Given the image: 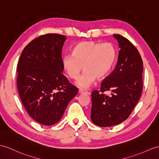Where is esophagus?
Returning a JSON list of instances; mask_svg holds the SVG:
<instances>
[{"mask_svg": "<svg viewBox=\"0 0 159 159\" xmlns=\"http://www.w3.org/2000/svg\"><path fill=\"white\" fill-rule=\"evenodd\" d=\"M79 92L81 94H89V92H87V91H85V90L82 89H80L79 90Z\"/></svg>", "mask_w": 159, "mask_h": 159, "instance_id": "34e87169", "label": "esophagus"}]
</instances>
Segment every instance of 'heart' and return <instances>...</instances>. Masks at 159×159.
<instances>
[{
  "mask_svg": "<svg viewBox=\"0 0 159 159\" xmlns=\"http://www.w3.org/2000/svg\"><path fill=\"white\" fill-rule=\"evenodd\" d=\"M116 59V50L111 43L92 41L82 42L74 47L72 55L62 59V65L67 75L76 79L83 70V74L76 81L81 88H87L109 74Z\"/></svg>",
  "mask_w": 159,
  "mask_h": 159,
  "instance_id": "b5f03b06",
  "label": "heart"
}]
</instances>
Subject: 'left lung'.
Here are the masks:
<instances>
[{
  "label": "left lung",
  "instance_id": "8db88e82",
  "mask_svg": "<svg viewBox=\"0 0 159 159\" xmlns=\"http://www.w3.org/2000/svg\"><path fill=\"white\" fill-rule=\"evenodd\" d=\"M120 50L113 71L101 83L100 90L92 93L91 120L96 125L109 127L129 117L139 101L143 89V61L137 49L129 40L118 34ZM111 91L109 96L104 92Z\"/></svg>",
  "mask_w": 159,
  "mask_h": 159
}]
</instances>
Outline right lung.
<instances>
[{
    "label": "right lung",
    "mask_w": 159,
    "mask_h": 159,
    "mask_svg": "<svg viewBox=\"0 0 159 159\" xmlns=\"http://www.w3.org/2000/svg\"><path fill=\"white\" fill-rule=\"evenodd\" d=\"M66 36L43 35L24 48L18 61L17 87L26 111L38 123L51 126L62 117L78 93L63 74L61 52Z\"/></svg>",
    "instance_id": "add662e5"
}]
</instances>
